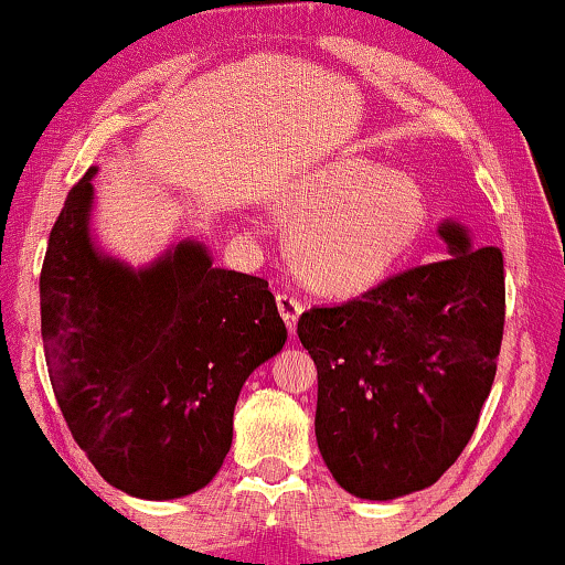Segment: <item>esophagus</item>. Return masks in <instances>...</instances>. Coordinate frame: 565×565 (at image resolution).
Masks as SVG:
<instances>
[{
	"instance_id": "1",
	"label": "esophagus",
	"mask_w": 565,
	"mask_h": 565,
	"mask_svg": "<svg viewBox=\"0 0 565 565\" xmlns=\"http://www.w3.org/2000/svg\"><path fill=\"white\" fill-rule=\"evenodd\" d=\"M276 305H278V312H281L284 323H287V329L295 334L297 321H300L302 316V302L297 300V297L287 295V291H281V295H276Z\"/></svg>"
}]
</instances>
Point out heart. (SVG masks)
Listing matches in <instances>:
<instances>
[{
  "label": "heart",
  "instance_id": "obj_1",
  "mask_svg": "<svg viewBox=\"0 0 565 565\" xmlns=\"http://www.w3.org/2000/svg\"><path fill=\"white\" fill-rule=\"evenodd\" d=\"M295 226L289 257L297 276L323 295H363L407 260L426 228V205L407 175L365 158L312 168L281 200Z\"/></svg>",
  "mask_w": 565,
  "mask_h": 565
}]
</instances>
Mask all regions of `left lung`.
Here are the masks:
<instances>
[{
    "label": "left lung",
    "mask_w": 565,
    "mask_h": 565,
    "mask_svg": "<svg viewBox=\"0 0 565 565\" xmlns=\"http://www.w3.org/2000/svg\"><path fill=\"white\" fill-rule=\"evenodd\" d=\"M439 236L447 260L297 321L318 369V450L355 498L431 487L463 452L492 390L505 326L502 253L473 249L450 221Z\"/></svg>",
    "instance_id": "left-lung-1"
}]
</instances>
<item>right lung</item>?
Segmentation results:
<instances>
[{
  "instance_id": "obj_1",
  "label": "right lung",
  "mask_w": 565,
  "mask_h": 565,
  "mask_svg": "<svg viewBox=\"0 0 565 565\" xmlns=\"http://www.w3.org/2000/svg\"><path fill=\"white\" fill-rule=\"evenodd\" d=\"M94 173L67 192L39 278L50 382L102 479L183 498L223 466L242 386L287 326L265 278L213 268L200 242L141 270L102 255L88 234Z\"/></svg>"
}]
</instances>
